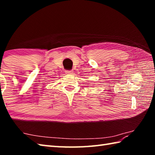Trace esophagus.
I'll return each instance as SVG.
<instances>
[{
    "label": "esophagus",
    "mask_w": 155,
    "mask_h": 155,
    "mask_svg": "<svg viewBox=\"0 0 155 155\" xmlns=\"http://www.w3.org/2000/svg\"><path fill=\"white\" fill-rule=\"evenodd\" d=\"M65 72H66V74H71L73 73V71H66Z\"/></svg>",
    "instance_id": "34e87169"
}]
</instances>
